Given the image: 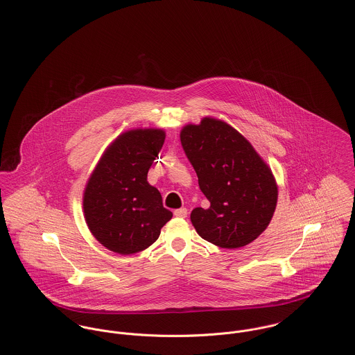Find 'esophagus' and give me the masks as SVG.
Returning <instances> with one entry per match:
<instances>
[{
	"label": "esophagus",
	"instance_id": "obj_1",
	"mask_svg": "<svg viewBox=\"0 0 355 355\" xmlns=\"http://www.w3.org/2000/svg\"><path fill=\"white\" fill-rule=\"evenodd\" d=\"M173 214H175L176 217H182V218H184V217H187V209H186V207L176 209V210L173 211Z\"/></svg>",
	"mask_w": 355,
	"mask_h": 355
}]
</instances>
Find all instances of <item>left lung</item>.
<instances>
[{"mask_svg":"<svg viewBox=\"0 0 355 355\" xmlns=\"http://www.w3.org/2000/svg\"><path fill=\"white\" fill-rule=\"evenodd\" d=\"M183 150L209 200L196 207L191 223L205 241L236 249L252 243L272 220L277 187L272 171L235 128L205 117L180 134Z\"/></svg>","mask_w":355,"mask_h":355,"instance_id":"1","label":"left lung"}]
</instances>
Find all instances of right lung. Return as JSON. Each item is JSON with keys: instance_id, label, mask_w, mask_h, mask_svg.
<instances>
[{"instance_id": "add662e5", "label": "right lung", "mask_w": 355, "mask_h": 355, "mask_svg": "<svg viewBox=\"0 0 355 355\" xmlns=\"http://www.w3.org/2000/svg\"><path fill=\"white\" fill-rule=\"evenodd\" d=\"M165 141L162 130H134L120 135L102 155L83 198L87 225L114 253L148 249L172 218L148 172Z\"/></svg>"}]
</instances>
